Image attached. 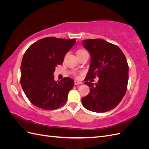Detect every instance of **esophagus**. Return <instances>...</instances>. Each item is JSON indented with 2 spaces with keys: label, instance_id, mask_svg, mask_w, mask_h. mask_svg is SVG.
Masks as SVG:
<instances>
[{
  "label": "esophagus",
  "instance_id": "esophagus-1",
  "mask_svg": "<svg viewBox=\"0 0 149 149\" xmlns=\"http://www.w3.org/2000/svg\"><path fill=\"white\" fill-rule=\"evenodd\" d=\"M82 84V83L80 82V81H76V80L74 81V84L75 85H78V84Z\"/></svg>",
  "mask_w": 149,
  "mask_h": 149
}]
</instances>
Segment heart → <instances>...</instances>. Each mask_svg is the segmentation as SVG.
I'll return each instance as SVG.
<instances>
[{"label": "heart", "mask_w": 149, "mask_h": 149, "mask_svg": "<svg viewBox=\"0 0 149 149\" xmlns=\"http://www.w3.org/2000/svg\"><path fill=\"white\" fill-rule=\"evenodd\" d=\"M83 51H84V50H83V49H80V50H79L78 52H83Z\"/></svg>", "instance_id": "heart-1"}]
</instances>
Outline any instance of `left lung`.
Instances as JSON below:
<instances>
[{
	"instance_id": "obj_1",
	"label": "left lung",
	"mask_w": 149,
	"mask_h": 149,
	"mask_svg": "<svg viewBox=\"0 0 149 149\" xmlns=\"http://www.w3.org/2000/svg\"><path fill=\"white\" fill-rule=\"evenodd\" d=\"M83 45L89 52L91 59L84 79V84L90 88V92L81 99L82 104L86 109L93 112L109 111L119 104L127 91V60L118 46L104 40H84ZM96 76L100 79L95 85L88 81Z\"/></svg>"
}]
</instances>
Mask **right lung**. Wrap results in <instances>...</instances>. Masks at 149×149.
<instances>
[{
  "label": "right lung",
  "mask_w": 149,
  "mask_h": 149,
  "mask_svg": "<svg viewBox=\"0 0 149 149\" xmlns=\"http://www.w3.org/2000/svg\"><path fill=\"white\" fill-rule=\"evenodd\" d=\"M75 43V38L50 37L38 40L26 49L21 63L20 84L26 97L35 106L54 110L66 102L74 80L66 77L56 81L53 73Z\"/></svg>",
  "instance_id": "obj_1"
}]
</instances>
